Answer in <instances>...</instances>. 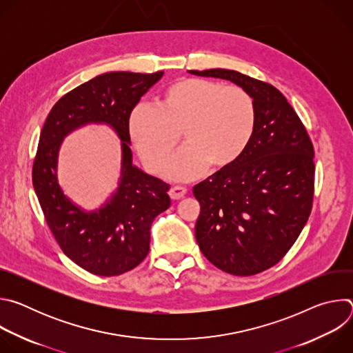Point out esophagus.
I'll use <instances>...</instances> for the list:
<instances>
[{
  "mask_svg": "<svg viewBox=\"0 0 353 353\" xmlns=\"http://www.w3.org/2000/svg\"><path fill=\"white\" fill-rule=\"evenodd\" d=\"M185 192H187V188L183 185H174L169 190V195L172 199H180L185 195Z\"/></svg>",
  "mask_w": 353,
  "mask_h": 353,
  "instance_id": "1",
  "label": "esophagus"
}]
</instances>
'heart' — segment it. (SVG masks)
<instances>
[{"label": "heart", "mask_w": 353, "mask_h": 353, "mask_svg": "<svg viewBox=\"0 0 353 353\" xmlns=\"http://www.w3.org/2000/svg\"><path fill=\"white\" fill-rule=\"evenodd\" d=\"M257 123L253 97L240 86L184 78L163 93L159 108L141 105L130 117V137L143 165L172 180H192L205 169H225L244 154Z\"/></svg>", "instance_id": "b5f03b06"}]
</instances>
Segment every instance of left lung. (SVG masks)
Listing matches in <instances>:
<instances>
[{"label":"left lung","instance_id":"1","mask_svg":"<svg viewBox=\"0 0 353 353\" xmlns=\"http://www.w3.org/2000/svg\"><path fill=\"white\" fill-rule=\"evenodd\" d=\"M232 81L253 97L257 123L244 154L194 185L199 250L216 268L250 276L278 264L303 230L314 198V148L286 97L233 70L190 71Z\"/></svg>","mask_w":353,"mask_h":353}]
</instances>
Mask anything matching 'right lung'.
<instances>
[{
  "label": "right lung",
  "instance_id": "right-lung-1",
  "mask_svg": "<svg viewBox=\"0 0 353 353\" xmlns=\"http://www.w3.org/2000/svg\"><path fill=\"white\" fill-rule=\"evenodd\" d=\"M163 75L108 72L65 93L50 110L40 132L32 181L46 222L77 265L99 276H116L139 265L149 253L150 225L170 207V185L132 165L130 116L141 97ZM88 122L112 125L122 139L123 162L118 192L96 213H83L57 183L62 138Z\"/></svg>",
  "mask_w": 353,
  "mask_h": 353
}]
</instances>
